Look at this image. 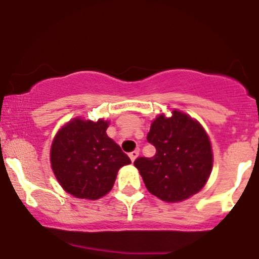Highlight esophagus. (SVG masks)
<instances>
[{
  "label": "esophagus",
  "mask_w": 259,
  "mask_h": 259,
  "mask_svg": "<svg viewBox=\"0 0 259 259\" xmlns=\"http://www.w3.org/2000/svg\"><path fill=\"white\" fill-rule=\"evenodd\" d=\"M137 156H139V149H136V150H134V152H132L129 154V158H130V160H132V161L134 162L136 160V158Z\"/></svg>",
  "instance_id": "obj_1"
}]
</instances>
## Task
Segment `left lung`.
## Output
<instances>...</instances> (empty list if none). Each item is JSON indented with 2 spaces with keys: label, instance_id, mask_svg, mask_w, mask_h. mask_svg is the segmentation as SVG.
<instances>
[{
  "label": "left lung",
  "instance_id": "8db88e82",
  "mask_svg": "<svg viewBox=\"0 0 259 259\" xmlns=\"http://www.w3.org/2000/svg\"><path fill=\"white\" fill-rule=\"evenodd\" d=\"M155 147L152 158L134 162L150 194L163 202L185 201L201 191L212 169L210 139L202 124L188 113L173 109L160 113L147 135Z\"/></svg>",
  "mask_w": 259,
  "mask_h": 259
}]
</instances>
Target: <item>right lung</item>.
Here are the masks:
<instances>
[{
  "mask_svg": "<svg viewBox=\"0 0 259 259\" xmlns=\"http://www.w3.org/2000/svg\"><path fill=\"white\" fill-rule=\"evenodd\" d=\"M110 120L75 117L61 126L50 148V163L58 184L81 199L109 194L123 166L132 163L106 130Z\"/></svg>",
  "mask_w": 259,
  "mask_h": 259,
  "instance_id": "1",
  "label": "right lung"
}]
</instances>
